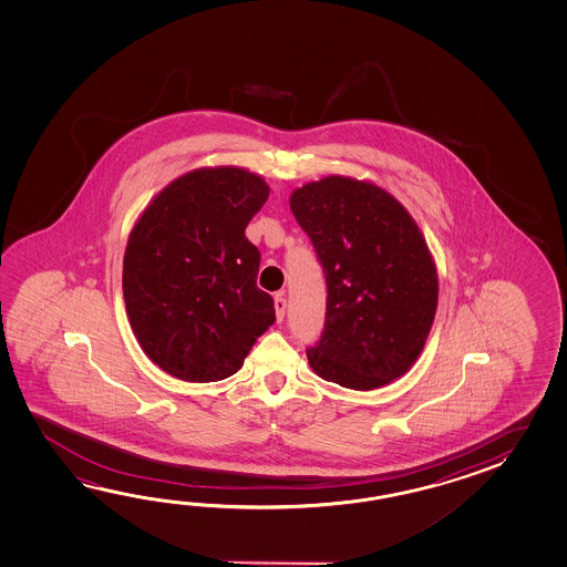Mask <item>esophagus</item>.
Wrapping results in <instances>:
<instances>
[{"label":"esophagus","instance_id":"obj_1","mask_svg":"<svg viewBox=\"0 0 567 567\" xmlns=\"http://www.w3.org/2000/svg\"><path fill=\"white\" fill-rule=\"evenodd\" d=\"M274 306H276V316H278V320L281 322V320H284V316H286V308H288L286 296H284V293H278V296H276V300H274Z\"/></svg>","mask_w":567,"mask_h":567}]
</instances>
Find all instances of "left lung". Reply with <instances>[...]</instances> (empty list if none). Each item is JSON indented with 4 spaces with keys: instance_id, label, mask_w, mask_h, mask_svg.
Here are the masks:
<instances>
[{
    "instance_id": "left-lung-1",
    "label": "left lung",
    "mask_w": 567,
    "mask_h": 567,
    "mask_svg": "<svg viewBox=\"0 0 567 567\" xmlns=\"http://www.w3.org/2000/svg\"><path fill=\"white\" fill-rule=\"evenodd\" d=\"M289 206L324 269L313 373L357 391L386 385L420 357L437 308L434 259L403 205L371 182L328 176Z\"/></svg>"
}]
</instances>
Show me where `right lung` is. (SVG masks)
I'll list each match as a JSON object with an SVG mask.
<instances>
[{
  "label": "right lung",
  "mask_w": 567,
  "mask_h": 567,
  "mask_svg": "<svg viewBox=\"0 0 567 567\" xmlns=\"http://www.w3.org/2000/svg\"><path fill=\"white\" fill-rule=\"evenodd\" d=\"M269 196L247 169L200 168L169 182L135 223L123 257L133 334L162 371L190 383L237 373L276 322L245 237Z\"/></svg>",
  "instance_id": "obj_1"
}]
</instances>
